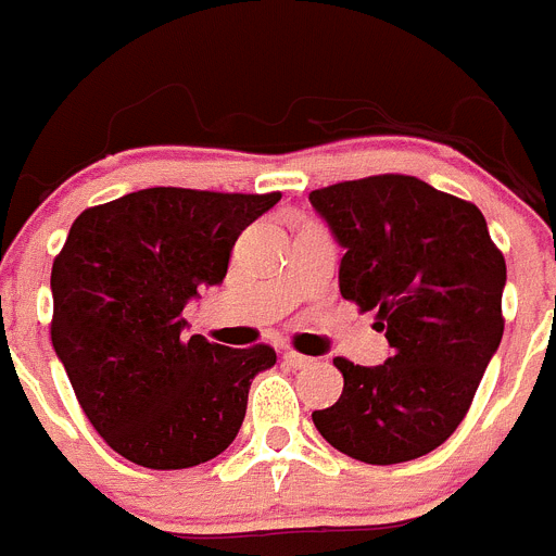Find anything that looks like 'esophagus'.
Wrapping results in <instances>:
<instances>
[{"label": "esophagus", "mask_w": 556, "mask_h": 556, "mask_svg": "<svg viewBox=\"0 0 556 556\" xmlns=\"http://www.w3.org/2000/svg\"><path fill=\"white\" fill-rule=\"evenodd\" d=\"M283 362H287L289 367H294V370H303V367L312 365L314 358H312V356H303V353L287 351V353H283Z\"/></svg>", "instance_id": "1"}]
</instances>
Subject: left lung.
<instances>
[{"instance_id":"8db88e82","label":"left lung","mask_w":556,"mask_h":556,"mask_svg":"<svg viewBox=\"0 0 556 556\" xmlns=\"http://www.w3.org/2000/svg\"><path fill=\"white\" fill-rule=\"evenodd\" d=\"M345 255L339 292L376 308L392 356L362 367L337 356L345 387L312 420L367 465H397L443 445L468 415L498 351L504 255L481 211L412 175H372L308 194Z\"/></svg>"}]
</instances>
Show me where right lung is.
I'll return each instance as SVG.
<instances>
[{
    "mask_svg": "<svg viewBox=\"0 0 556 556\" xmlns=\"http://www.w3.org/2000/svg\"><path fill=\"white\" fill-rule=\"evenodd\" d=\"M281 191L155 186L86 208L52 264V348L116 454L152 470L194 468L239 434L269 345L186 337L184 306L223 283L230 250Z\"/></svg>",
    "mask_w": 556,
    "mask_h": 556,
    "instance_id": "1",
    "label": "right lung"
}]
</instances>
